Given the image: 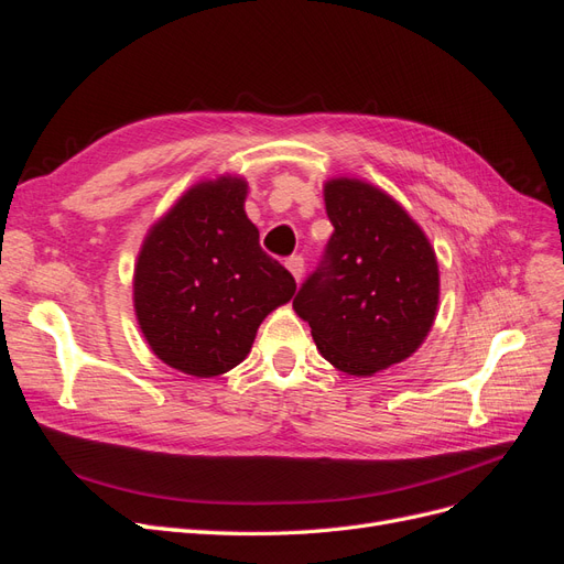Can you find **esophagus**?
<instances>
[{
  "mask_svg": "<svg viewBox=\"0 0 564 564\" xmlns=\"http://www.w3.org/2000/svg\"><path fill=\"white\" fill-rule=\"evenodd\" d=\"M286 268H289V272H292V275H294V280H296V282H301V278H303V268H305L303 256H299V253L289 256V259H286Z\"/></svg>",
  "mask_w": 564,
  "mask_h": 564,
  "instance_id": "esophagus-1",
  "label": "esophagus"
}]
</instances>
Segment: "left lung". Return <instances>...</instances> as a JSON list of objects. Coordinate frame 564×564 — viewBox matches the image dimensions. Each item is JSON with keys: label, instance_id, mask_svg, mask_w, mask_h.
I'll return each instance as SVG.
<instances>
[{"label": "left lung", "instance_id": "obj_1", "mask_svg": "<svg viewBox=\"0 0 564 564\" xmlns=\"http://www.w3.org/2000/svg\"><path fill=\"white\" fill-rule=\"evenodd\" d=\"M324 204L334 232L294 311L324 360L371 377L429 336L440 296L435 251L400 204L369 183L334 178Z\"/></svg>", "mask_w": 564, "mask_h": 564}]
</instances>
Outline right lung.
<instances>
[{
  "instance_id": "obj_1",
  "label": "right lung",
  "mask_w": 564,
  "mask_h": 564,
  "mask_svg": "<svg viewBox=\"0 0 564 564\" xmlns=\"http://www.w3.org/2000/svg\"><path fill=\"white\" fill-rule=\"evenodd\" d=\"M245 197L242 178L197 183L150 228L135 263L141 332L162 362L191 377L240 365L263 317L296 292L292 272L261 249Z\"/></svg>"
}]
</instances>
